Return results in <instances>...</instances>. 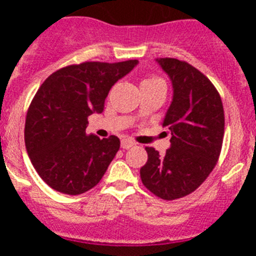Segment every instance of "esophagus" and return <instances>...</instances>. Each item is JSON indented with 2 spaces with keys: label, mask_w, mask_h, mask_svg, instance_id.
<instances>
[{
  "label": "esophagus",
  "mask_w": 256,
  "mask_h": 256,
  "mask_svg": "<svg viewBox=\"0 0 256 256\" xmlns=\"http://www.w3.org/2000/svg\"><path fill=\"white\" fill-rule=\"evenodd\" d=\"M133 146H134V142H133L132 140H128V138L122 140V148H124V150H128V148H133Z\"/></svg>",
  "instance_id": "1"
}]
</instances>
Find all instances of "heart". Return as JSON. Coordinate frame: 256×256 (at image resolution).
Instances as JSON below:
<instances>
[{"mask_svg": "<svg viewBox=\"0 0 256 256\" xmlns=\"http://www.w3.org/2000/svg\"><path fill=\"white\" fill-rule=\"evenodd\" d=\"M155 79H158V78H150V79H146V80H155Z\"/></svg>", "mask_w": 256, "mask_h": 256, "instance_id": "heart-1", "label": "heart"}]
</instances>
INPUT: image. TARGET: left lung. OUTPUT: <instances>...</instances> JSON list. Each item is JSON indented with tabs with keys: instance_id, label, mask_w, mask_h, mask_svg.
<instances>
[{
	"instance_id": "8db88e82",
	"label": "left lung",
	"mask_w": 256,
	"mask_h": 256,
	"mask_svg": "<svg viewBox=\"0 0 256 256\" xmlns=\"http://www.w3.org/2000/svg\"><path fill=\"white\" fill-rule=\"evenodd\" d=\"M173 86V100L162 126L172 133L164 156L146 148L140 170L144 186L162 200L190 195L204 182L219 159L224 136V110L216 88L186 61L156 58Z\"/></svg>"
}]
</instances>
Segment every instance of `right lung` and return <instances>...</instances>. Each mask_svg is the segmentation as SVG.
Listing matches in <instances>:
<instances>
[{"mask_svg":"<svg viewBox=\"0 0 256 256\" xmlns=\"http://www.w3.org/2000/svg\"><path fill=\"white\" fill-rule=\"evenodd\" d=\"M138 60L87 61L52 73L38 88L26 119L30 162L51 188L80 195L100 182L120 148L116 136L86 134L88 116L104 112L110 88Z\"/></svg>","mask_w":256,"mask_h":256,"instance_id":"obj_1","label":"right lung"}]
</instances>
